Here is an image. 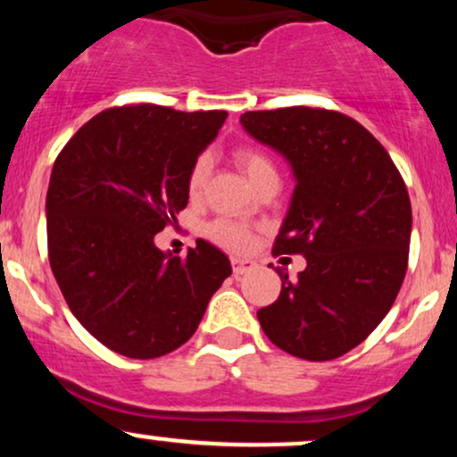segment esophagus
I'll return each mask as SVG.
<instances>
[{"instance_id":"esophagus-1","label":"esophagus","mask_w":457,"mask_h":457,"mask_svg":"<svg viewBox=\"0 0 457 457\" xmlns=\"http://www.w3.org/2000/svg\"><path fill=\"white\" fill-rule=\"evenodd\" d=\"M255 269V262L253 260H245V258H232V270L234 275H245V272H251Z\"/></svg>"}]
</instances>
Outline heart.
Instances as JSON below:
<instances>
[{"mask_svg": "<svg viewBox=\"0 0 457 457\" xmlns=\"http://www.w3.org/2000/svg\"><path fill=\"white\" fill-rule=\"evenodd\" d=\"M234 162L238 165V170L249 178V182L255 188L269 180H279V171H277L275 162H272V159L264 150L255 148V145H240V148H236ZM208 174H211V159H208L206 154L197 156L187 176V191L193 199L202 195L204 187H206L208 182ZM208 236H211L217 245L232 251H245L249 249L251 243H253V236H251V232L245 225L225 221V219H219V221H212L208 225Z\"/></svg>", "mask_w": 457, "mask_h": 457, "instance_id": "obj_1", "label": "heart"}]
</instances>
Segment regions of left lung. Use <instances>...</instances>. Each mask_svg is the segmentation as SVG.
<instances>
[{
  "mask_svg": "<svg viewBox=\"0 0 457 457\" xmlns=\"http://www.w3.org/2000/svg\"><path fill=\"white\" fill-rule=\"evenodd\" d=\"M240 124L290 161L296 187L272 253L307 260L298 279L277 269L281 292L258 312L262 328L298 359H337L378 327L406 277L412 208L403 178L380 141L339 112H246Z\"/></svg>",
  "mask_w": 457,
  "mask_h": 457,
  "instance_id": "obj_1",
  "label": "left lung"
}]
</instances>
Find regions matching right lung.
Wrapping results in <instances>:
<instances>
[{
    "label": "right lung",
    "instance_id": "add662e5",
    "mask_svg": "<svg viewBox=\"0 0 457 457\" xmlns=\"http://www.w3.org/2000/svg\"><path fill=\"white\" fill-rule=\"evenodd\" d=\"M225 118L112 107L57 154L46 191L51 270L75 318L113 353L156 359L180 348L232 275L228 255L202 238L187 258L154 245L187 208L188 170Z\"/></svg>",
    "mask_w": 457,
    "mask_h": 457
}]
</instances>
